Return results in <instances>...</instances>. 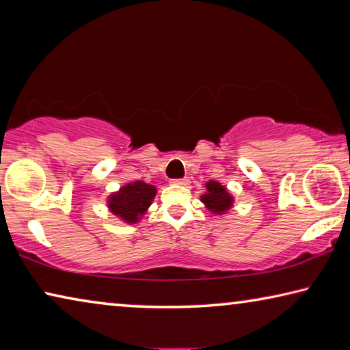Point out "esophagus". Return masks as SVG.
Wrapping results in <instances>:
<instances>
[{
	"label": "esophagus",
	"instance_id": "esophagus-1",
	"mask_svg": "<svg viewBox=\"0 0 350 350\" xmlns=\"http://www.w3.org/2000/svg\"><path fill=\"white\" fill-rule=\"evenodd\" d=\"M171 183H174V185H179V187H188L189 185V179L188 177H183V179H176Z\"/></svg>",
	"mask_w": 350,
	"mask_h": 350
}]
</instances>
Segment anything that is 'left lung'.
Instances as JSON below:
<instances>
[{"label": "left lung", "mask_w": 350, "mask_h": 350, "mask_svg": "<svg viewBox=\"0 0 350 350\" xmlns=\"http://www.w3.org/2000/svg\"><path fill=\"white\" fill-rule=\"evenodd\" d=\"M200 202L213 215L222 216L233 208L234 196L221 182L208 180L205 183V193L200 194Z\"/></svg>", "instance_id": "1"}]
</instances>
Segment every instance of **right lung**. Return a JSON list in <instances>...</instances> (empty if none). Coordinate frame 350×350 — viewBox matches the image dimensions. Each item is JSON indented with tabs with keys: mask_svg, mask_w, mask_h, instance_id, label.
<instances>
[{
	"mask_svg": "<svg viewBox=\"0 0 350 350\" xmlns=\"http://www.w3.org/2000/svg\"><path fill=\"white\" fill-rule=\"evenodd\" d=\"M157 188L144 180L125 183L117 191L111 193L106 205L112 215L125 224H137L146 215L148 208L156 198Z\"/></svg>",
	"mask_w": 350,
	"mask_h": 350,
	"instance_id": "1",
	"label": "right lung"
}]
</instances>
